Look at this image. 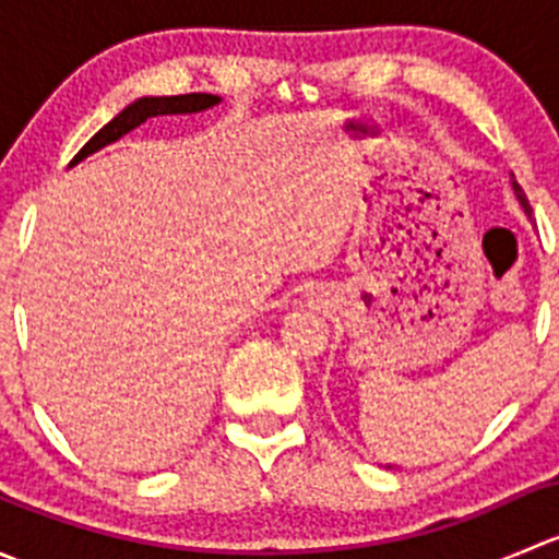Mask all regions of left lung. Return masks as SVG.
<instances>
[{
    "mask_svg": "<svg viewBox=\"0 0 559 559\" xmlns=\"http://www.w3.org/2000/svg\"><path fill=\"white\" fill-rule=\"evenodd\" d=\"M514 189H516V194H520V202H522V205H524V211H527V213H530V202H527V197H524L522 186H520V183H516V180H514Z\"/></svg>",
    "mask_w": 559,
    "mask_h": 559,
    "instance_id": "8db88e82",
    "label": "left lung"
}]
</instances>
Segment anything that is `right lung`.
Wrapping results in <instances>:
<instances>
[{"label": "right lung", "mask_w": 559, "mask_h": 559, "mask_svg": "<svg viewBox=\"0 0 559 559\" xmlns=\"http://www.w3.org/2000/svg\"><path fill=\"white\" fill-rule=\"evenodd\" d=\"M218 103L216 94H178V97H143L138 103H132L129 107H123L110 123H105L86 145L75 154V159L70 165H78L81 159H86L88 154L99 151L107 143H116L118 138L129 132V129L140 127L145 118L151 116H170V112H197L205 110V107H213Z\"/></svg>", "instance_id": "right-lung-1"}]
</instances>
